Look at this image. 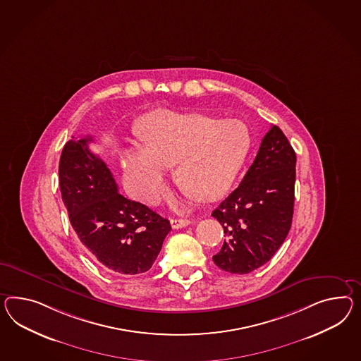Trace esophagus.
<instances>
[{"mask_svg":"<svg viewBox=\"0 0 361 361\" xmlns=\"http://www.w3.org/2000/svg\"><path fill=\"white\" fill-rule=\"evenodd\" d=\"M170 224H171L173 229H182V228L188 226L191 221L188 219H171Z\"/></svg>","mask_w":361,"mask_h":361,"instance_id":"34e87169","label":"esophagus"}]
</instances>
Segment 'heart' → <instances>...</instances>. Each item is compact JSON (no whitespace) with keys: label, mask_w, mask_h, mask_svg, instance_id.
<instances>
[{"label":"heart","mask_w":361,"mask_h":361,"mask_svg":"<svg viewBox=\"0 0 361 361\" xmlns=\"http://www.w3.org/2000/svg\"><path fill=\"white\" fill-rule=\"evenodd\" d=\"M144 148L123 158L126 182L141 202L156 204L165 194V167L174 166L179 190L196 202L228 191L249 149L246 126L199 112L156 110L137 123Z\"/></svg>","instance_id":"b5f03b06"}]
</instances>
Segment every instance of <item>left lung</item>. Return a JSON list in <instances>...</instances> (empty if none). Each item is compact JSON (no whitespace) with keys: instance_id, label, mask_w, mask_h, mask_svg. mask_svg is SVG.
Wrapping results in <instances>:
<instances>
[{"instance_id":"8db88e82","label":"left lung","mask_w":361,"mask_h":361,"mask_svg":"<svg viewBox=\"0 0 361 361\" xmlns=\"http://www.w3.org/2000/svg\"><path fill=\"white\" fill-rule=\"evenodd\" d=\"M295 182L296 153L272 126L240 185L212 212L228 237L213 255L217 267L245 275L275 255L292 225Z\"/></svg>"}]
</instances>
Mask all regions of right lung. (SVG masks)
I'll return each instance as SVG.
<instances>
[{
	"label": "right lung",
	"mask_w": 361,
	"mask_h": 361,
	"mask_svg": "<svg viewBox=\"0 0 361 361\" xmlns=\"http://www.w3.org/2000/svg\"><path fill=\"white\" fill-rule=\"evenodd\" d=\"M93 139L69 140L61 152L59 183L69 221L90 258L121 275L153 266L170 221L118 192L110 169L93 154Z\"/></svg>",
	"instance_id": "right-lung-1"
}]
</instances>
